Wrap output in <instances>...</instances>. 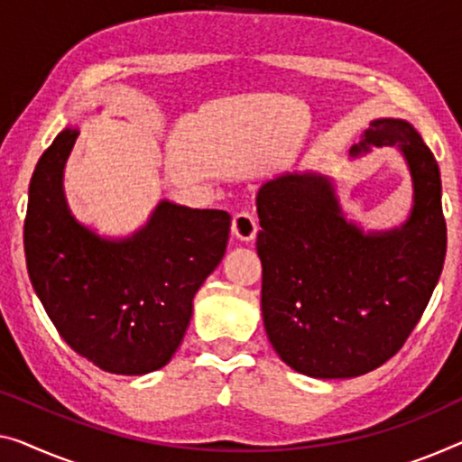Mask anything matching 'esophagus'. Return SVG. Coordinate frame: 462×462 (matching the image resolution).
I'll return each instance as SVG.
<instances>
[{
  "instance_id": "1",
  "label": "esophagus",
  "mask_w": 462,
  "mask_h": 462,
  "mask_svg": "<svg viewBox=\"0 0 462 462\" xmlns=\"http://www.w3.org/2000/svg\"><path fill=\"white\" fill-rule=\"evenodd\" d=\"M257 219H254L253 213L249 211H238L236 216L232 217V232L236 234L238 240H245V243H251L257 236Z\"/></svg>"
}]
</instances>
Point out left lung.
Masks as SVG:
<instances>
[{"instance_id": "obj_1", "label": "left lung", "mask_w": 462, "mask_h": 462, "mask_svg": "<svg viewBox=\"0 0 462 462\" xmlns=\"http://www.w3.org/2000/svg\"><path fill=\"white\" fill-rule=\"evenodd\" d=\"M398 147L415 187L401 230L363 234L342 217L332 182L282 174L257 195L263 265L261 311L267 338L288 367L336 380L392 359L431 299L446 257L439 168L409 122L375 120L363 143Z\"/></svg>"}]
</instances>
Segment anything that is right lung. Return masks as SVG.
I'll use <instances>...</instances> for the list:
<instances>
[{
  "mask_svg": "<svg viewBox=\"0 0 462 462\" xmlns=\"http://www.w3.org/2000/svg\"><path fill=\"white\" fill-rule=\"evenodd\" d=\"M77 136V128L61 130L32 171L26 270L74 353L116 375L149 374L180 346L192 299L226 253L232 217L162 201L134 236L99 238L70 216L61 190Z\"/></svg>",
  "mask_w": 462,
  "mask_h": 462,
  "instance_id": "right-lung-1",
  "label": "right lung"
}]
</instances>
